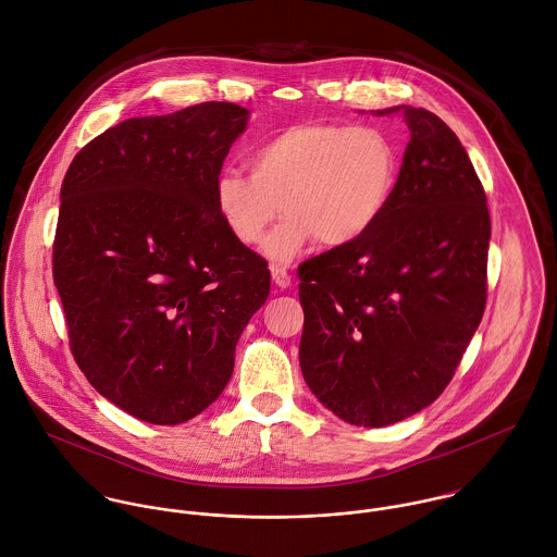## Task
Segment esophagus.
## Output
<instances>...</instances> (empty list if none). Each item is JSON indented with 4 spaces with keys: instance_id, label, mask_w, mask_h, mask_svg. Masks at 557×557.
Segmentation results:
<instances>
[{
    "instance_id": "esophagus-1",
    "label": "esophagus",
    "mask_w": 557,
    "mask_h": 557,
    "mask_svg": "<svg viewBox=\"0 0 557 557\" xmlns=\"http://www.w3.org/2000/svg\"><path fill=\"white\" fill-rule=\"evenodd\" d=\"M271 277H273L275 286H280V288H288V286H290V273L286 271V267L273 264V267H271Z\"/></svg>"
}]
</instances>
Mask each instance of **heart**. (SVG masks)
I'll list each match as a JSON object with an SVG mask.
<instances>
[{
	"label": "heart",
	"instance_id": "heart-1",
	"mask_svg": "<svg viewBox=\"0 0 557 557\" xmlns=\"http://www.w3.org/2000/svg\"><path fill=\"white\" fill-rule=\"evenodd\" d=\"M249 175L225 169L214 180V208L243 245L269 236L267 256L288 260L319 238L347 247L364 238L388 210L401 173L395 138L375 125L297 123L258 143Z\"/></svg>",
	"mask_w": 557,
	"mask_h": 557
}]
</instances>
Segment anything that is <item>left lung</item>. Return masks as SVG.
Here are the masks:
<instances>
[{"label": "left lung", "mask_w": 557, "mask_h": 557, "mask_svg": "<svg viewBox=\"0 0 557 557\" xmlns=\"http://www.w3.org/2000/svg\"><path fill=\"white\" fill-rule=\"evenodd\" d=\"M410 143L395 197L358 243L299 267L308 388L358 428L399 423L451 382L486 308L491 214L467 149L434 112L393 106Z\"/></svg>", "instance_id": "8db88e82"}]
</instances>
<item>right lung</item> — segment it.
<instances>
[{
  "label": "right lung",
  "instance_id": "1",
  "mask_svg": "<svg viewBox=\"0 0 557 557\" xmlns=\"http://www.w3.org/2000/svg\"><path fill=\"white\" fill-rule=\"evenodd\" d=\"M249 110L206 101L92 138L60 188L53 243L73 358L90 386L153 425L212 406L269 297L267 262L214 208V180Z\"/></svg>",
  "mask_w": 557,
  "mask_h": 557
}]
</instances>
